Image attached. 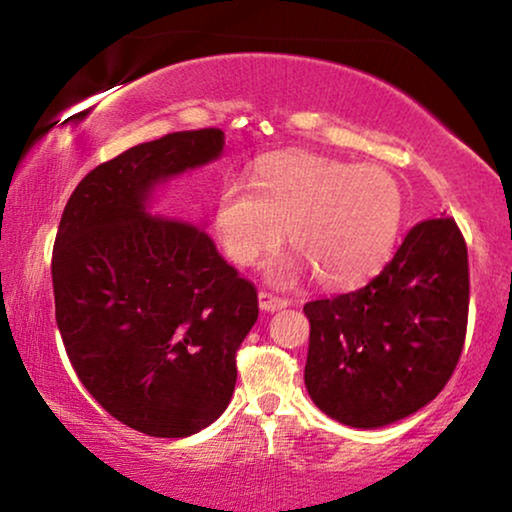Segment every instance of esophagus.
<instances>
[{"label": "esophagus", "mask_w": 512, "mask_h": 512, "mask_svg": "<svg viewBox=\"0 0 512 512\" xmlns=\"http://www.w3.org/2000/svg\"><path fill=\"white\" fill-rule=\"evenodd\" d=\"M258 305H261V310L265 312H277V310H284V307L289 305V300L282 296H275V293L270 291H258Z\"/></svg>", "instance_id": "1"}]
</instances>
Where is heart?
<instances>
[{"mask_svg": "<svg viewBox=\"0 0 512 512\" xmlns=\"http://www.w3.org/2000/svg\"><path fill=\"white\" fill-rule=\"evenodd\" d=\"M401 221L403 191L387 170L319 153L263 160L254 186L223 179L214 205L216 235L235 263L254 265L289 228L300 256L275 265V277L289 279L307 263L326 286L373 275L391 254Z\"/></svg>", "mask_w": 512, "mask_h": 512, "instance_id": "heart-1", "label": "heart"}]
</instances>
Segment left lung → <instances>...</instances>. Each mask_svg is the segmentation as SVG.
<instances>
[{"label":"left lung","instance_id":"8db88e82","mask_svg":"<svg viewBox=\"0 0 512 512\" xmlns=\"http://www.w3.org/2000/svg\"><path fill=\"white\" fill-rule=\"evenodd\" d=\"M468 251L452 216L419 221L361 289L305 303V387L328 417L377 429L436 398L468 324Z\"/></svg>","mask_w":512,"mask_h":512}]
</instances>
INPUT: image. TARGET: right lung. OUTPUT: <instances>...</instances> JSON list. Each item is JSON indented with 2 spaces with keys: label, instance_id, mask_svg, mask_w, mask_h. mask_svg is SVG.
Segmentation results:
<instances>
[{
  "label": "right lung",
  "instance_id": "add662e5",
  "mask_svg": "<svg viewBox=\"0 0 512 512\" xmlns=\"http://www.w3.org/2000/svg\"><path fill=\"white\" fill-rule=\"evenodd\" d=\"M219 128L170 132L90 170L55 235V321L90 396L130 429L186 438L219 419L258 293L202 230L153 219L158 181L219 158Z\"/></svg>",
  "mask_w": 512,
  "mask_h": 512
}]
</instances>
